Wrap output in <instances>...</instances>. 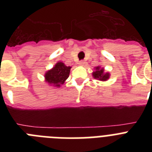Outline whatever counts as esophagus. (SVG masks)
I'll return each mask as SVG.
<instances>
[{
    "mask_svg": "<svg viewBox=\"0 0 152 152\" xmlns=\"http://www.w3.org/2000/svg\"><path fill=\"white\" fill-rule=\"evenodd\" d=\"M84 64H85V61H84V60H81V61H80V62H79V64H80V65H84Z\"/></svg>",
    "mask_w": 152,
    "mask_h": 152,
    "instance_id": "esophagus-1",
    "label": "esophagus"
}]
</instances>
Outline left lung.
Masks as SVG:
<instances>
[{
  "instance_id": "obj_1",
  "label": "left lung",
  "mask_w": 152,
  "mask_h": 152,
  "mask_svg": "<svg viewBox=\"0 0 152 152\" xmlns=\"http://www.w3.org/2000/svg\"><path fill=\"white\" fill-rule=\"evenodd\" d=\"M93 77L95 79L105 81L110 78V73L108 72H104V69L103 68H100V66H97L95 68V71L92 73Z\"/></svg>"
}]
</instances>
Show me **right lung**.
<instances>
[{"instance_id": "add662e5", "label": "right lung", "mask_w": 152, "mask_h": 152, "mask_svg": "<svg viewBox=\"0 0 152 152\" xmlns=\"http://www.w3.org/2000/svg\"><path fill=\"white\" fill-rule=\"evenodd\" d=\"M72 67L66 66L63 62L58 61L52 69L45 74V80L48 84L59 88L69 77Z\"/></svg>"}]
</instances>
